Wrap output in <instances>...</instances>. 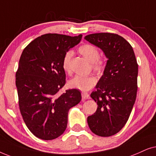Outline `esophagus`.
<instances>
[{
    "label": "esophagus",
    "mask_w": 156,
    "mask_h": 156,
    "mask_svg": "<svg viewBox=\"0 0 156 156\" xmlns=\"http://www.w3.org/2000/svg\"><path fill=\"white\" fill-rule=\"evenodd\" d=\"M81 95H82V99L83 100L90 99V95H89L88 93L83 92V93H81Z\"/></svg>",
    "instance_id": "1"
}]
</instances>
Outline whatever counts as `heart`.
Masks as SVG:
<instances>
[{"label": "heart", "instance_id": "1", "mask_svg": "<svg viewBox=\"0 0 156 156\" xmlns=\"http://www.w3.org/2000/svg\"><path fill=\"white\" fill-rule=\"evenodd\" d=\"M78 51L85 58L91 63V68L97 73H102L105 68V61L100 57V52L98 48L92 44H84L79 47ZM73 53L68 51L63 58V70L68 73H71V59ZM96 84V79L93 76H76L68 81V86L71 88L78 89L83 91H87L91 89Z\"/></svg>", "mask_w": 156, "mask_h": 156}]
</instances>
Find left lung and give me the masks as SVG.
I'll return each instance as SVG.
<instances>
[{
	"label": "left lung",
	"mask_w": 156,
	"mask_h": 156,
	"mask_svg": "<svg viewBox=\"0 0 156 156\" xmlns=\"http://www.w3.org/2000/svg\"><path fill=\"white\" fill-rule=\"evenodd\" d=\"M85 39L102 49L108 59L90 94L97 110L87 121L93 133L109 137L119 132L129 118L138 90V65L132 46L119 35L93 33Z\"/></svg>",
	"instance_id": "8db88e82"
}]
</instances>
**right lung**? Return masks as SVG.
<instances>
[{"mask_svg":"<svg viewBox=\"0 0 156 156\" xmlns=\"http://www.w3.org/2000/svg\"><path fill=\"white\" fill-rule=\"evenodd\" d=\"M82 36L48 33L23 51L16 73L18 105L26 126L37 138L49 140L61 136L67 127L68 111L81 101L77 89L63 94L59 90L66 82L64 55Z\"/></svg>","mask_w":156,"mask_h":156,"instance_id":"right-lung-1","label":"right lung"}]
</instances>
